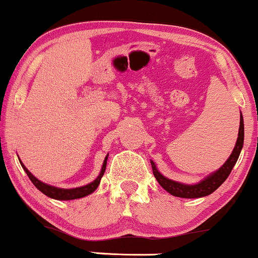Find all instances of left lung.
I'll list each match as a JSON object with an SVG mask.
<instances>
[{
    "instance_id": "1",
    "label": "left lung",
    "mask_w": 258,
    "mask_h": 258,
    "mask_svg": "<svg viewBox=\"0 0 258 258\" xmlns=\"http://www.w3.org/2000/svg\"><path fill=\"white\" fill-rule=\"evenodd\" d=\"M242 144H244V120H242V115L240 114V125H239V133L235 147H234L233 152L230 154V156L228 158L227 161L222 165V167H220V170H217L216 172L207 176L205 179L197 183V184H183V183L174 182L172 179H168L165 176H162V174L158 171V168H156L155 164H154L153 161H150L153 168V173L154 176H155L156 180L159 182V184L161 185L165 190L168 191V193L172 194L173 197L186 198V199L206 197V195L214 193L216 189L228 178V176L232 172L234 165L238 161V158L239 155H240V152L242 149Z\"/></svg>"
}]
</instances>
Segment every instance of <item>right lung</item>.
Instances as JSON below:
<instances>
[{"mask_svg": "<svg viewBox=\"0 0 258 258\" xmlns=\"http://www.w3.org/2000/svg\"><path fill=\"white\" fill-rule=\"evenodd\" d=\"M106 160H108V155L105 156L104 162H103L102 171H100L99 176L97 177L93 182L88 183L87 185L79 186V188H73V189H61V188H57V186L48 185L46 184V183L41 182V180L37 179L34 174H31L30 171L24 166V164H23L20 160L19 161H20V165H22V167L24 168L26 174H28L29 178H30V180L32 182V184L36 186L38 190L42 191L44 195H47V197L52 198V199H55V200H74V199H80V198L87 197V195L93 193V191L98 188L100 179H102L103 174H104V171L106 167Z\"/></svg>", "mask_w": 258, "mask_h": 258, "instance_id": "add662e5", "label": "right lung"}]
</instances>
